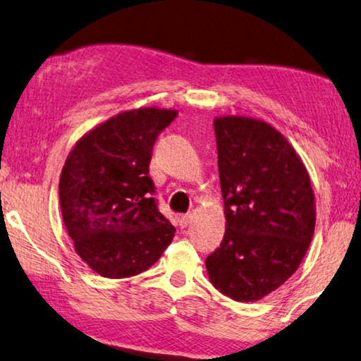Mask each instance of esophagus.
Instances as JSON below:
<instances>
[{
	"label": "esophagus",
	"mask_w": 361,
	"mask_h": 361,
	"mask_svg": "<svg viewBox=\"0 0 361 361\" xmlns=\"http://www.w3.org/2000/svg\"><path fill=\"white\" fill-rule=\"evenodd\" d=\"M191 219H192L191 215H181L180 216V226L181 228H186L191 223Z\"/></svg>",
	"instance_id": "1"
}]
</instances>
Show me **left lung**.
<instances>
[{
  "mask_svg": "<svg viewBox=\"0 0 361 361\" xmlns=\"http://www.w3.org/2000/svg\"><path fill=\"white\" fill-rule=\"evenodd\" d=\"M226 231L205 259L210 283L238 302H257L297 271L312 243L317 205L293 145L263 120H214Z\"/></svg>",
  "mask_w": 361,
  "mask_h": 361,
  "instance_id": "obj_1",
  "label": "left lung"
}]
</instances>
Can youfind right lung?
I'll return each instance as SVG.
<instances>
[{"label":"right lung","mask_w":361,"mask_h":361,"mask_svg":"<svg viewBox=\"0 0 361 361\" xmlns=\"http://www.w3.org/2000/svg\"><path fill=\"white\" fill-rule=\"evenodd\" d=\"M178 111L140 107L96 125L68 152L59 202L73 247L91 270L120 279L149 270L175 236L151 197L152 146Z\"/></svg>","instance_id":"right-lung-1"}]
</instances>
